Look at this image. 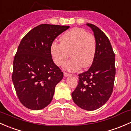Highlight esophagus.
Instances as JSON below:
<instances>
[{"label": "esophagus", "instance_id": "34e87169", "mask_svg": "<svg viewBox=\"0 0 131 131\" xmlns=\"http://www.w3.org/2000/svg\"><path fill=\"white\" fill-rule=\"evenodd\" d=\"M71 74H69V73H67V72H64V75L65 77H67V76H69V75H71Z\"/></svg>", "mask_w": 131, "mask_h": 131}]
</instances>
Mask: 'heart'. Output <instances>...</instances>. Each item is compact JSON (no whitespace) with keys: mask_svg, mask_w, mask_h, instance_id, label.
<instances>
[{"mask_svg":"<svg viewBox=\"0 0 131 131\" xmlns=\"http://www.w3.org/2000/svg\"><path fill=\"white\" fill-rule=\"evenodd\" d=\"M60 43L54 41L50 47V53L55 64L63 66L70 53L72 59L67 62L66 69L74 72L80 67H89L93 62L96 52V42L93 36L84 29L75 28L60 38Z\"/></svg>","mask_w":131,"mask_h":131,"instance_id":"b5f03b06","label":"heart"}]
</instances>
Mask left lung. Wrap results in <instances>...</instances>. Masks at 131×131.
Wrapping results in <instances>:
<instances>
[{
  "instance_id": "obj_1",
  "label": "left lung",
  "mask_w": 131,
  "mask_h": 131,
  "mask_svg": "<svg viewBox=\"0 0 131 131\" xmlns=\"http://www.w3.org/2000/svg\"><path fill=\"white\" fill-rule=\"evenodd\" d=\"M96 52L92 65L79 74V81L72 93L74 102L86 110H95L108 100L113 91L115 75V53L106 35L92 24Z\"/></svg>"
}]
</instances>
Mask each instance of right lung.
I'll list each match as a JSON object with an SVG mask.
<instances>
[{
    "label": "right lung",
    "mask_w": 131,
    "mask_h": 131,
    "mask_svg": "<svg viewBox=\"0 0 131 131\" xmlns=\"http://www.w3.org/2000/svg\"><path fill=\"white\" fill-rule=\"evenodd\" d=\"M69 26L42 24L23 38L14 56L12 80L21 103L31 110H41L52 100L63 72L50 53L53 40Z\"/></svg>",
    "instance_id": "obj_1"
}]
</instances>
